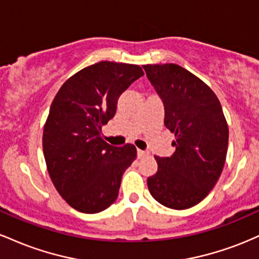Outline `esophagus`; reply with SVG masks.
I'll list each match as a JSON object with an SVG mask.
<instances>
[{
  "instance_id": "esophagus-1",
  "label": "esophagus",
  "mask_w": 259,
  "mask_h": 259,
  "mask_svg": "<svg viewBox=\"0 0 259 259\" xmlns=\"http://www.w3.org/2000/svg\"><path fill=\"white\" fill-rule=\"evenodd\" d=\"M147 151H142V150H138V157L139 158H144V157H147L148 156Z\"/></svg>"
}]
</instances>
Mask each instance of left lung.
I'll return each mask as SVG.
<instances>
[{"instance_id": "left-lung-1", "label": "left lung", "mask_w": 259, "mask_h": 259, "mask_svg": "<svg viewBox=\"0 0 259 259\" xmlns=\"http://www.w3.org/2000/svg\"><path fill=\"white\" fill-rule=\"evenodd\" d=\"M164 106V125L175 134V152L154 156L151 195L171 209L196 206L209 194L227 158L229 129L221 102L201 79L178 64L142 65Z\"/></svg>"}]
</instances>
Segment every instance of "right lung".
Returning a JSON list of instances; mask_svg holds the SVG:
<instances>
[{"mask_svg":"<svg viewBox=\"0 0 259 259\" xmlns=\"http://www.w3.org/2000/svg\"><path fill=\"white\" fill-rule=\"evenodd\" d=\"M142 75L140 65L99 62L74 74L53 100L42 136L45 160L59 195L79 212L111 206L136 158L134 145L112 146L101 133L120 95Z\"/></svg>","mask_w":259,"mask_h":259,"instance_id":"add662e5","label":"right lung"}]
</instances>
